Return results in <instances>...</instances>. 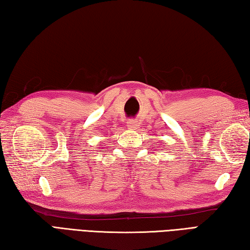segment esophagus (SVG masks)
I'll return each instance as SVG.
<instances>
[{
	"label": "esophagus",
	"instance_id": "1",
	"mask_svg": "<svg viewBox=\"0 0 250 250\" xmlns=\"http://www.w3.org/2000/svg\"><path fill=\"white\" fill-rule=\"evenodd\" d=\"M137 127H138V123H137L136 121L134 120H130L127 122V128L128 129H131V130H135Z\"/></svg>",
	"mask_w": 250,
	"mask_h": 250
}]
</instances>
